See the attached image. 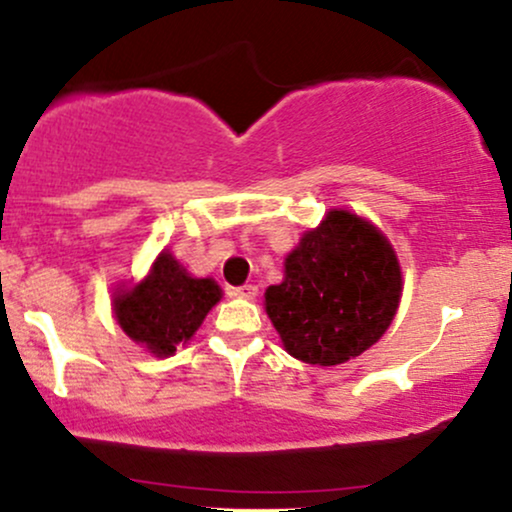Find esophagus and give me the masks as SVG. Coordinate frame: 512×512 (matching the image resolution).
<instances>
[{"instance_id": "obj_1", "label": "esophagus", "mask_w": 512, "mask_h": 512, "mask_svg": "<svg viewBox=\"0 0 512 512\" xmlns=\"http://www.w3.org/2000/svg\"><path fill=\"white\" fill-rule=\"evenodd\" d=\"M231 296L236 298H255L257 296V286L255 284H243V286H233L231 289Z\"/></svg>"}]
</instances>
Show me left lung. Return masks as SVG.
Segmentation results:
<instances>
[{"label":"left lung","instance_id":"1","mask_svg":"<svg viewBox=\"0 0 512 512\" xmlns=\"http://www.w3.org/2000/svg\"><path fill=\"white\" fill-rule=\"evenodd\" d=\"M399 293V262L383 233L349 211H330L286 257L284 281L264 301L293 358L337 366L383 337Z\"/></svg>","mask_w":512,"mask_h":512}]
</instances>
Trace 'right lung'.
<instances>
[{"mask_svg": "<svg viewBox=\"0 0 512 512\" xmlns=\"http://www.w3.org/2000/svg\"><path fill=\"white\" fill-rule=\"evenodd\" d=\"M219 298L216 281L192 279L170 252H161L142 284L115 298V315L134 342L170 356L197 332Z\"/></svg>", "mask_w": 512, "mask_h": 512, "instance_id": "right-lung-1", "label": "right lung"}]
</instances>
